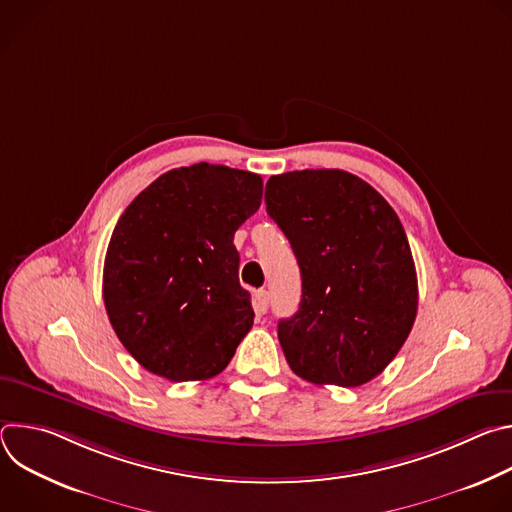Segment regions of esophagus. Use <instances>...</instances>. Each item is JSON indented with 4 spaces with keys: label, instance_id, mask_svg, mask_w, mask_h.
<instances>
[{
    "label": "esophagus",
    "instance_id": "34e87169",
    "mask_svg": "<svg viewBox=\"0 0 512 512\" xmlns=\"http://www.w3.org/2000/svg\"><path fill=\"white\" fill-rule=\"evenodd\" d=\"M267 308H269V294H267V289H259L257 294H255V310H257L259 314H265Z\"/></svg>",
    "mask_w": 512,
    "mask_h": 512
}]
</instances>
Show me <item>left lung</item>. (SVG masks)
I'll list each match as a JSON object with an SVG mask.
<instances>
[{
    "instance_id": "8db88e82",
    "label": "left lung",
    "mask_w": 512,
    "mask_h": 512,
    "mask_svg": "<svg viewBox=\"0 0 512 512\" xmlns=\"http://www.w3.org/2000/svg\"><path fill=\"white\" fill-rule=\"evenodd\" d=\"M265 204L302 273L300 308L277 324L289 369L314 385L369 383L417 316V273L397 212L344 170L271 176Z\"/></svg>"
}]
</instances>
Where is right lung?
<instances>
[{
    "instance_id": "1",
    "label": "right lung",
    "mask_w": 512,
    "mask_h": 512,
    "mask_svg": "<svg viewBox=\"0 0 512 512\" xmlns=\"http://www.w3.org/2000/svg\"><path fill=\"white\" fill-rule=\"evenodd\" d=\"M261 176L214 164L162 174L111 235L103 300L127 352L168 381L223 373L253 326L237 229L259 210Z\"/></svg>"
}]
</instances>
